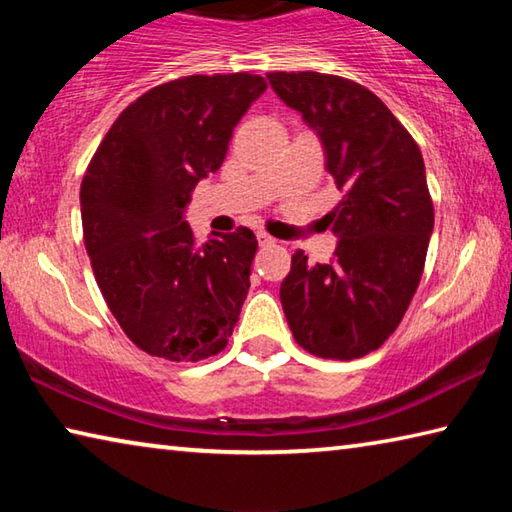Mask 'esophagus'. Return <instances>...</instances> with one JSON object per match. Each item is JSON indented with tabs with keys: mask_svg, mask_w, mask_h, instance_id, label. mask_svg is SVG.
Wrapping results in <instances>:
<instances>
[{
	"mask_svg": "<svg viewBox=\"0 0 512 512\" xmlns=\"http://www.w3.org/2000/svg\"><path fill=\"white\" fill-rule=\"evenodd\" d=\"M257 241H259V246H271V244H275V239H273L271 235H266V232H259Z\"/></svg>",
	"mask_w": 512,
	"mask_h": 512,
	"instance_id": "1",
	"label": "esophagus"
}]
</instances>
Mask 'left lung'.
<instances>
[{
  "instance_id": "left-lung-1",
  "label": "left lung",
  "mask_w": 512,
  "mask_h": 512,
  "mask_svg": "<svg viewBox=\"0 0 512 512\" xmlns=\"http://www.w3.org/2000/svg\"><path fill=\"white\" fill-rule=\"evenodd\" d=\"M268 83L318 135L325 169L345 194L329 262L298 250L280 287L284 316L307 352L359 359L400 325L418 289L433 203L418 144L363 85L318 72H273Z\"/></svg>"
}]
</instances>
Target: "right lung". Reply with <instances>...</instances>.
<instances>
[{"label":"right lung","instance_id":"obj_1","mask_svg":"<svg viewBox=\"0 0 512 512\" xmlns=\"http://www.w3.org/2000/svg\"><path fill=\"white\" fill-rule=\"evenodd\" d=\"M264 90L257 74L162 83L121 112L85 171L81 221L94 277L128 339L153 357L207 359L237 325L253 230L212 232L196 246L185 210Z\"/></svg>","mask_w":512,"mask_h":512}]
</instances>
